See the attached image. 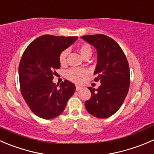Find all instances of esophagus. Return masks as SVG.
<instances>
[{
    "label": "esophagus",
    "mask_w": 154,
    "mask_h": 154,
    "mask_svg": "<svg viewBox=\"0 0 154 154\" xmlns=\"http://www.w3.org/2000/svg\"><path fill=\"white\" fill-rule=\"evenodd\" d=\"M82 89V86H76V91H79Z\"/></svg>",
    "instance_id": "34e87169"
}]
</instances>
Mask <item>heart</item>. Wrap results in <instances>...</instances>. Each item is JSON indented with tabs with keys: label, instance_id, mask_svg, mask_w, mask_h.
I'll return each mask as SVG.
<instances>
[{
	"label": "heart",
	"instance_id": "heart-1",
	"mask_svg": "<svg viewBox=\"0 0 154 154\" xmlns=\"http://www.w3.org/2000/svg\"><path fill=\"white\" fill-rule=\"evenodd\" d=\"M79 51H80V55L83 56L86 53H92V49L87 44H83V45L80 47ZM67 55H68V51L67 50H65V51H63L61 53L60 56H59V61H60L61 64L65 63ZM86 74H87V71L86 70L81 69V68H71V69L68 70L66 72V77L68 80H71V81L77 83H80L83 82V80H85Z\"/></svg>",
	"mask_w": 154,
	"mask_h": 154
}]
</instances>
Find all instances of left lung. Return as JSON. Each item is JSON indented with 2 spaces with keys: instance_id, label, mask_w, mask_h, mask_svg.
Instances as JSON below:
<instances>
[{
  "instance_id": "obj_1",
  "label": "left lung",
  "mask_w": 154,
  "mask_h": 154,
  "mask_svg": "<svg viewBox=\"0 0 154 154\" xmlns=\"http://www.w3.org/2000/svg\"><path fill=\"white\" fill-rule=\"evenodd\" d=\"M82 39L97 50L94 74L99 80L98 89L88 87L91 98L85 102L86 110L98 118H107L120 109L130 84L129 66L119 44L104 34L82 36Z\"/></svg>"
}]
</instances>
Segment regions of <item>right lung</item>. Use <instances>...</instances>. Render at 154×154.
Instances as JSON below:
<instances>
[{"mask_svg":"<svg viewBox=\"0 0 154 154\" xmlns=\"http://www.w3.org/2000/svg\"><path fill=\"white\" fill-rule=\"evenodd\" d=\"M77 38L46 34L37 37L24 52L19 67L21 92L37 117L46 120L58 117L75 92V85L69 80L58 87L53 79L55 71L60 68V54Z\"/></svg>","mask_w":154,"mask_h":154,"instance_id":"add662e5","label":"right lung"}]
</instances>
